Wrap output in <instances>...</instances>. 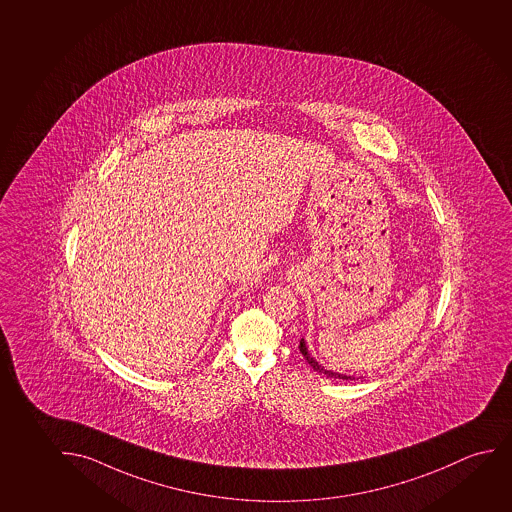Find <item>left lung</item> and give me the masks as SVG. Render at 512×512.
<instances>
[{
  "instance_id": "1",
  "label": "left lung",
  "mask_w": 512,
  "mask_h": 512,
  "mask_svg": "<svg viewBox=\"0 0 512 512\" xmlns=\"http://www.w3.org/2000/svg\"><path fill=\"white\" fill-rule=\"evenodd\" d=\"M300 353L303 354V358L307 360L310 367L314 368L316 372L319 374H324L326 377H332V379H342V381H354L353 375H344L339 374V372H332V370H326V368L321 367L319 363H317L312 356H310L309 349H307V344H305V340H300Z\"/></svg>"
}]
</instances>
